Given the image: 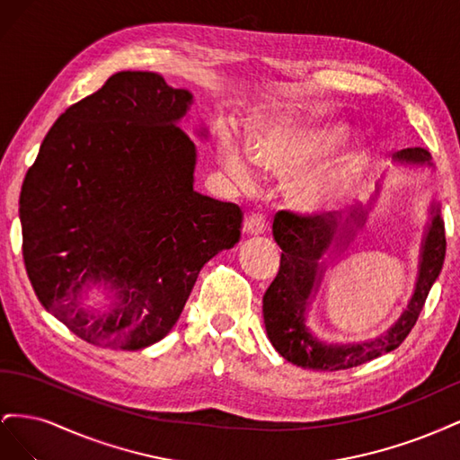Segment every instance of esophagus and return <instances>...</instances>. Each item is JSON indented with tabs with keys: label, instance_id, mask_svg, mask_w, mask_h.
Here are the masks:
<instances>
[{
	"label": "esophagus",
	"instance_id": "esophagus-1",
	"mask_svg": "<svg viewBox=\"0 0 460 460\" xmlns=\"http://www.w3.org/2000/svg\"><path fill=\"white\" fill-rule=\"evenodd\" d=\"M243 230L252 235L262 234L264 230H267V217H264L262 213H249L243 222Z\"/></svg>",
	"mask_w": 460,
	"mask_h": 460
}]
</instances>
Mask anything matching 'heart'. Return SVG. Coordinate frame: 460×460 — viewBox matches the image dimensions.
I'll use <instances>...</instances> for the list:
<instances>
[{
  "label": "heart",
  "instance_id": "obj_1",
  "mask_svg": "<svg viewBox=\"0 0 460 460\" xmlns=\"http://www.w3.org/2000/svg\"><path fill=\"white\" fill-rule=\"evenodd\" d=\"M341 136V128H274L264 134L255 146L253 159L267 171H294L338 144ZM230 164L235 172L245 176L243 166H240L238 161L230 159ZM357 172L358 161L338 166L307 184L301 191V201L305 205H323L343 196L347 188L353 184Z\"/></svg>",
  "mask_w": 460,
  "mask_h": 460
}]
</instances>
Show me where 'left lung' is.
<instances>
[{
  "instance_id": "left-lung-1",
  "label": "left lung",
  "mask_w": 460,
  "mask_h": 460,
  "mask_svg": "<svg viewBox=\"0 0 460 460\" xmlns=\"http://www.w3.org/2000/svg\"><path fill=\"white\" fill-rule=\"evenodd\" d=\"M407 163H429L431 155L424 147H407L397 153ZM355 220L363 217H353ZM338 222L326 213H296L282 208L274 217V240L282 249L280 270L262 296V316L274 349L289 363L311 370H345L397 349L407 340L424 309L431 284L441 272L445 259V225L436 217L428 230L419 282L407 311L384 336L357 345H326L313 338L305 326V307L316 284L318 259L330 247Z\"/></svg>"
}]
</instances>
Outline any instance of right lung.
Listing matches in <instances>:
<instances>
[{"mask_svg": "<svg viewBox=\"0 0 460 460\" xmlns=\"http://www.w3.org/2000/svg\"><path fill=\"white\" fill-rule=\"evenodd\" d=\"M191 93L122 71L53 122L24 176L22 259L40 303L102 349H144L182 313L207 261L242 238L235 203L193 191ZM102 281L103 314L79 303Z\"/></svg>", "mask_w": 460, "mask_h": 460, "instance_id": "right-lung-1", "label": "right lung"}]
</instances>
